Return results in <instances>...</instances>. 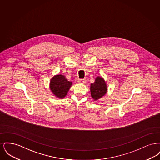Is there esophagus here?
Masks as SVG:
<instances>
[{
	"mask_svg": "<svg viewBox=\"0 0 160 160\" xmlns=\"http://www.w3.org/2000/svg\"><path fill=\"white\" fill-rule=\"evenodd\" d=\"M78 82L79 83L82 84H85L86 83L85 79H79V80H78Z\"/></svg>",
	"mask_w": 160,
	"mask_h": 160,
	"instance_id": "34e87169",
	"label": "esophagus"
}]
</instances>
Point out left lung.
<instances>
[{"mask_svg": "<svg viewBox=\"0 0 160 160\" xmlns=\"http://www.w3.org/2000/svg\"><path fill=\"white\" fill-rule=\"evenodd\" d=\"M107 88L104 80L100 77H97L95 82L91 84V94L95 100H98L102 97L107 93Z\"/></svg>", "mask_w": 160, "mask_h": 160, "instance_id": "left-lung-1", "label": "left lung"}]
</instances>
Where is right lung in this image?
I'll return each instance as SVG.
<instances>
[{
    "label": "right lung",
    "instance_id": "right-lung-1",
    "mask_svg": "<svg viewBox=\"0 0 160 160\" xmlns=\"http://www.w3.org/2000/svg\"><path fill=\"white\" fill-rule=\"evenodd\" d=\"M72 84L64 76L56 75L50 80V88L56 97L63 98L67 95Z\"/></svg>",
    "mask_w": 160,
    "mask_h": 160
}]
</instances>
